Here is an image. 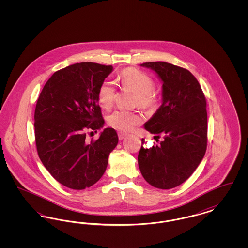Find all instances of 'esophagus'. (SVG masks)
<instances>
[{"mask_svg":"<svg viewBox=\"0 0 248 248\" xmlns=\"http://www.w3.org/2000/svg\"><path fill=\"white\" fill-rule=\"evenodd\" d=\"M126 133H124V132H118V138L120 140H124L125 137H126Z\"/></svg>","mask_w":248,"mask_h":248,"instance_id":"obj_1","label":"esophagus"}]
</instances>
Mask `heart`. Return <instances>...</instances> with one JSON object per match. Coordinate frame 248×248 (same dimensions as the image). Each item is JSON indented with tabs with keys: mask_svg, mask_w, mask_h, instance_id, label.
I'll return each instance as SVG.
<instances>
[{
	"mask_svg": "<svg viewBox=\"0 0 248 248\" xmlns=\"http://www.w3.org/2000/svg\"><path fill=\"white\" fill-rule=\"evenodd\" d=\"M120 87L123 90H129L136 93L134 106L140 107L145 110H154L159 104L160 95L154 89V79L146 72L135 68L123 70L119 75ZM117 95L115 84L105 80L97 89V100L104 108H110L114 104ZM109 126L114 129L127 132L143 122V116L138 111H126L117 109L107 117Z\"/></svg>",
	"mask_w": 248,
	"mask_h": 248,
	"instance_id": "b5f03b06",
	"label": "heart"
}]
</instances>
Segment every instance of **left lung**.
Listing matches in <instances>:
<instances>
[{"mask_svg": "<svg viewBox=\"0 0 248 248\" xmlns=\"http://www.w3.org/2000/svg\"><path fill=\"white\" fill-rule=\"evenodd\" d=\"M163 81V104L145 124V129L163 135L160 146L144 149L138 156L145 180L158 189L177 187L189 178L207 147L206 99L190 71L176 65L146 62ZM144 139H142V141Z\"/></svg>", "mask_w": 248, "mask_h": 248, "instance_id": "left-lung-1", "label": "left lung"}]
</instances>
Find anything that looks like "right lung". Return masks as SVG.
Listing matches in <instances>:
<instances>
[{
  "label": "right lung",
  "mask_w": 248,
  "mask_h": 248,
  "mask_svg": "<svg viewBox=\"0 0 248 248\" xmlns=\"http://www.w3.org/2000/svg\"><path fill=\"white\" fill-rule=\"evenodd\" d=\"M112 66L82 62L56 71L45 84L34 112L38 155L57 181L72 189L89 188L106 170L118 143L113 128L87 143L86 131L104 124L97 89ZM93 133V132H91Z\"/></svg>",
  "instance_id": "1"
}]
</instances>
